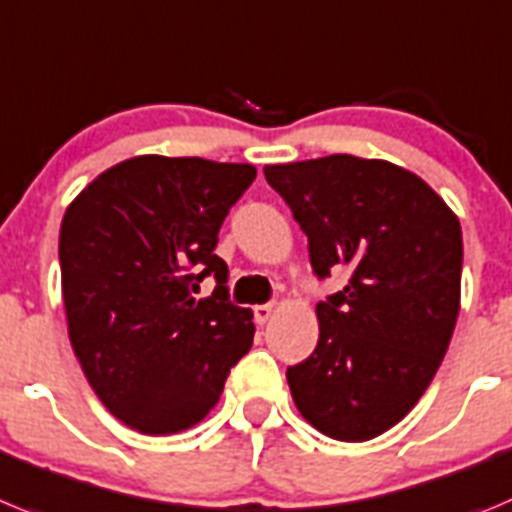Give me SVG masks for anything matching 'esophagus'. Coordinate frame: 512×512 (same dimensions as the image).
<instances>
[{
  "label": "esophagus",
  "instance_id": "1",
  "mask_svg": "<svg viewBox=\"0 0 512 512\" xmlns=\"http://www.w3.org/2000/svg\"><path fill=\"white\" fill-rule=\"evenodd\" d=\"M275 313V303H262V306H255V321L257 324H267V321L273 319Z\"/></svg>",
  "mask_w": 512,
  "mask_h": 512
}]
</instances>
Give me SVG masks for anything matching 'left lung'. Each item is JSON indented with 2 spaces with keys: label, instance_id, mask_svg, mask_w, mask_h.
Masks as SVG:
<instances>
[{
  "label": "left lung",
  "instance_id": "8db88e82",
  "mask_svg": "<svg viewBox=\"0 0 512 512\" xmlns=\"http://www.w3.org/2000/svg\"><path fill=\"white\" fill-rule=\"evenodd\" d=\"M308 237L313 275L347 267L316 303L319 344L288 367L298 411L321 434L367 441L411 411L434 380L459 316L462 227L418 176L354 155L267 165Z\"/></svg>",
  "mask_w": 512,
  "mask_h": 512
}]
</instances>
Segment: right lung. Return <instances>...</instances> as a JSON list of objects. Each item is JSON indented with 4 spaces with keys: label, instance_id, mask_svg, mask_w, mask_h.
Masks as SVG:
<instances>
[{
    "label": "right lung",
    "instance_id": "1",
    "mask_svg": "<svg viewBox=\"0 0 512 512\" xmlns=\"http://www.w3.org/2000/svg\"><path fill=\"white\" fill-rule=\"evenodd\" d=\"M255 176L245 163L140 155L104 170L63 216L73 352L101 403L140 434L199 423L250 352L252 311L229 301L214 250ZM206 277L215 290L196 299Z\"/></svg>",
    "mask_w": 512,
    "mask_h": 512
}]
</instances>
